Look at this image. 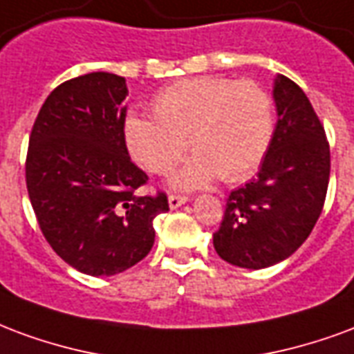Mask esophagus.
I'll return each mask as SVG.
<instances>
[{"label":"esophagus","mask_w":354,"mask_h":354,"mask_svg":"<svg viewBox=\"0 0 354 354\" xmlns=\"http://www.w3.org/2000/svg\"><path fill=\"white\" fill-rule=\"evenodd\" d=\"M167 202H169V207H171V209H177V207H180L183 203H187V202H188V196L169 194V198H167Z\"/></svg>","instance_id":"esophagus-1"}]
</instances>
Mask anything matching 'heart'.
<instances>
[{"instance_id":"1","label":"heart","mask_w":354,"mask_h":354,"mask_svg":"<svg viewBox=\"0 0 354 354\" xmlns=\"http://www.w3.org/2000/svg\"><path fill=\"white\" fill-rule=\"evenodd\" d=\"M154 117L131 115L128 151L151 174H167L188 149L196 152L174 175L177 188L218 179L237 183L257 171L273 136V103L259 82L194 77L160 90Z\"/></svg>"}]
</instances>
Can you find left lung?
Returning <instances> with one entry per match:
<instances>
[{"instance_id": "1", "label": "left lung", "mask_w": 354, "mask_h": 354, "mask_svg": "<svg viewBox=\"0 0 354 354\" xmlns=\"http://www.w3.org/2000/svg\"><path fill=\"white\" fill-rule=\"evenodd\" d=\"M277 124L259 175L232 190L213 234L228 264L262 270L288 259L321 216L330 179V145L304 90L285 75L273 84Z\"/></svg>"}]
</instances>
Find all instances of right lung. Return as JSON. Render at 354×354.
Instances as JSON below:
<instances>
[{
  "mask_svg": "<svg viewBox=\"0 0 354 354\" xmlns=\"http://www.w3.org/2000/svg\"><path fill=\"white\" fill-rule=\"evenodd\" d=\"M126 79L94 71L50 92L30 133L26 187L54 252L86 275H115L149 254L166 192L141 196L147 174L124 138Z\"/></svg>",
  "mask_w": 354,
  "mask_h": 354,
  "instance_id": "right-lung-1",
  "label": "right lung"
}]
</instances>
